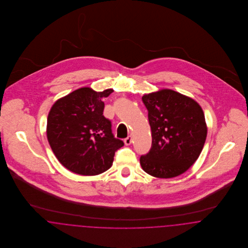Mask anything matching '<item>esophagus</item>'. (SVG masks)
<instances>
[{
	"label": "esophagus",
	"instance_id": "1",
	"mask_svg": "<svg viewBox=\"0 0 248 248\" xmlns=\"http://www.w3.org/2000/svg\"><path fill=\"white\" fill-rule=\"evenodd\" d=\"M132 141H133V140H132V137L131 136H128L125 140H124V144L126 145V146H128V145H130L131 143H132Z\"/></svg>",
	"mask_w": 248,
	"mask_h": 248
}]
</instances>
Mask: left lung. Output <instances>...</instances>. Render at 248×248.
<instances>
[{
  "label": "left lung",
  "instance_id": "left-lung-1",
  "mask_svg": "<svg viewBox=\"0 0 248 248\" xmlns=\"http://www.w3.org/2000/svg\"><path fill=\"white\" fill-rule=\"evenodd\" d=\"M153 143L140 156L142 169L161 178L186 172L198 159L207 128L203 111L192 98L170 89L144 94Z\"/></svg>",
  "mask_w": 248,
  "mask_h": 248
}]
</instances>
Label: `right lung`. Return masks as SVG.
I'll use <instances>...</instances> for the list:
<instances>
[{
	"instance_id": "obj_1",
	"label": "right lung",
	"mask_w": 248,
	"mask_h": 248,
	"mask_svg": "<svg viewBox=\"0 0 248 248\" xmlns=\"http://www.w3.org/2000/svg\"><path fill=\"white\" fill-rule=\"evenodd\" d=\"M113 92L77 89L56 101L47 118V140L60 164L71 172L94 176L107 171L124 143L114 138L111 122L103 115L104 102Z\"/></svg>"
}]
</instances>
